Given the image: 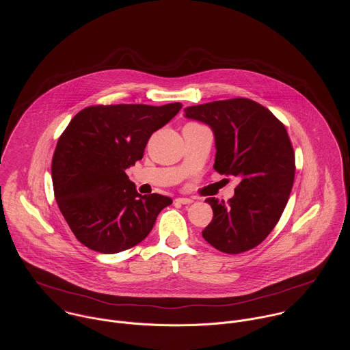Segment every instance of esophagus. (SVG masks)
Returning a JSON list of instances; mask_svg holds the SVG:
<instances>
[{"instance_id":"34e87169","label":"esophagus","mask_w":350,"mask_h":350,"mask_svg":"<svg viewBox=\"0 0 350 350\" xmlns=\"http://www.w3.org/2000/svg\"><path fill=\"white\" fill-rule=\"evenodd\" d=\"M175 200L178 203H180V204H190V203H193V200H190V198H176Z\"/></svg>"}]
</instances>
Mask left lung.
<instances>
[{
	"mask_svg": "<svg viewBox=\"0 0 350 350\" xmlns=\"http://www.w3.org/2000/svg\"><path fill=\"white\" fill-rule=\"evenodd\" d=\"M185 113L211 128L214 170L240 179L228 203L206 200L214 215L203 239L229 254L257 247L279 222L294 185L295 154L286 126L248 98L189 106Z\"/></svg>",
	"mask_w": 350,
	"mask_h": 350,
	"instance_id": "1",
	"label": "left lung"
}]
</instances>
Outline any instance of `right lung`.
<instances>
[{
  "instance_id": "obj_1",
  "label": "right lung",
  "mask_w": 350,
  "mask_h": 350,
  "mask_svg": "<svg viewBox=\"0 0 350 350\" xmlns=\"http://www.w3.org/2000/svg\"><path fill=\"white\" fill-rule=\"evenodd\" d=\"M182 103L97 105L81 110L53 152L55 200L85 247L111 254L150 234L159 213L172 200L142 196L125 170L143 159L153 132L170 122Z\"/></svg>"
}]
</instances>
